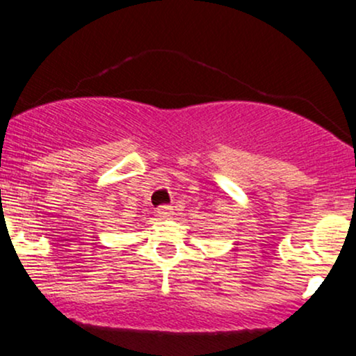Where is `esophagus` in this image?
<instances>
[{"mask_svg": "<svg viewBox=\"0 0 356 356\" xmlns=\"http://www.w3.org/2000/svg\"><path fill=\"white\" fill-rule=\"evenodd\" d=\"M172 206H161L157 209V214H159V218H162V219H167V218H170V216H172Z\"/></svg>", "mask_w": 356, "mask_h": 356, "instance_id": "esophagus-1", "label": "esophagus"}]
</instances>
